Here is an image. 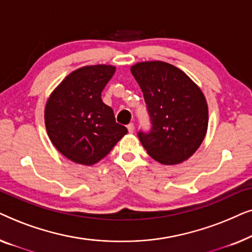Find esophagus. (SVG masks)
<instances>
[{"instance_id": "34e87169", "label": "esophagus", "mask_w": 252, "mask_h": 252, "mask_svg": "<svg viewBox=\"0 0 252 252\" xmlns=\"http://www.w3.org/2000/svg\"><path fill=\"white\" fill-rule=\"evenodd\" d=\"M134 128H135V127H134V124L133 123H129L128 125H127V129H128L129 133H133L134 132Z\"/></svg>"}]
</instances>
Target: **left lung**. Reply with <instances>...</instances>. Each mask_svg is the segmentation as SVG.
<instances>
[{
  "mask_svg": "<svg viewBox=\"0 0 252 252\" xmlns=\"http://www.w3.org/2000/svg\"><path fill=\"white\" fill-rule=\"evenodd\" d=\"M130 72L143 92L151 130L139 133L147 153L163 165L180 164L195 154L206 135L209 109L201 88L174 65L140 62Z\"/></svg>",
  "mask_w": 252,
  "mask_h": 252,
  "instance_id": "left-lung-1",
  "label": "left lung"
}]
</instances>
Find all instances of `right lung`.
Masks as SVG:
<instances>
[{
	"instance_id": "add662e5",
	"label": "right lung",
	"mask_w": 252,
	"mask_h": 252,
	"mask_svg": "<svg viewBox=\"0 0 252 252\" xmlns=\"http://www.w3.org/2000/svg\"><path fill=\"white\" fill-rule=\"evenodd\" d=\"M116 72L106 64L78 68L54 89L44 108V124L55 148L77 164L91 166L104 158L127 134L102 91Z\"/></svg>"
}]
</instances>
